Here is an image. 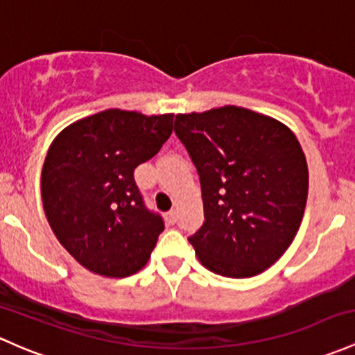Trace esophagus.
I'll return each mask as SVG.
<instances>
[{
  "mask_svg": "<svg viewBox=\"0 0 355 355\" xmlns=\"http://www.w3.org/2000/svg\"><path fill=\"white\" fill-rule=\"evenodd\" d=\"M166 219H168V223H170V225H175V223H177V219H178V212L173 209V211L168 212Z\"/></svg>",
  "mask_w": 355,
  "mask_h": 355,
  "instance_id": "34e87169",
  "label": "esophagus"
}]
</instances>
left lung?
Instances as JSON below:
<instances>
[{
  "instance_id": "8db88e82",
  "label": "left lung",
  "mask_w": 355,
  "mask_h": 355,
  "mask_svg": "<svg viewBox=\"0 0 355 355\" xmlns=\"http://www.w3.org/2000/svg\"><path fill=\"white\" fill-rule=\"evenodd\" d=\"M175 134L200 177L202 227L189 238L199 262L245 279L277 262L303 221L308 165L286 124L243 107L177 114Z\"/></svg>"
}]
</instances>
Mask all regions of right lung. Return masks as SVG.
Segmentation results:
<instances>
[{
  "label": "right lung",
  "mask_w": 355,
  "mask_h": 355,
  "mask_svg": "<svg viewBox=\"0 0 355 355\" xmlns=\"http://www.w3.org/2000/svg\"><path fill=\"white\" fill-rule=\"evenodd\" d=\"M173 130V114L109 109L64 128L52 141L40 193L52 233L80 266L128 277L151 257L163 219L144 207L134 170Z\"/></svg>",
  "instance_id": "right-lung-1"
}]
</instances>
